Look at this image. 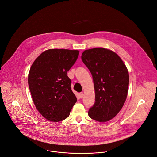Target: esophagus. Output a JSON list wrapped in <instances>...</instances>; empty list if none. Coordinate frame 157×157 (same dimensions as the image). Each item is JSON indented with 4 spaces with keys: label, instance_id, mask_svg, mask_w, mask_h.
Instances as JSON below:
<instances>
[{
    "label": "esophagus",
    "instance_id": "esophagus-1",
    "mask_svg": "<svg viewBox=\"0 0 157 157\" xmlns=\"http://www.w3.org/2000/svg\"><path fill=\"white\" fill-rule=\"evenodd\" d=\"M79 98L82 99V98H83V96H84V94H83V93H79Z\"/></svg>",
    "mask_w": 157,
    "mask_h": 157
}]
</instances>
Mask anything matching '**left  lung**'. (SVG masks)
Returning <instances> with one entry per match:
<instances>
[{"label":"left lung","mask_w":157,"mask_h":157,"mask_svg":"<svg viewBox=\"0 0 157 157\" xmlns=\"http://www.w3.org/2000/svg\"><path fill=\"white\" fill-rule=\"evenodd\" d=\"M81 59L92 74L94 86L96 102L88 115L99 122L109 121L119 113L126 101L128 70L116 53L104 48L86 50Z\"/></svg>","instance_id":"1"}]
</instances>
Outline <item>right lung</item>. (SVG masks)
Here are the masks:
<instances>
[{"instance_id":"add662e5","label":"right lung","mask_w":157,"mask_h":157,"mask_svg":"<svg viewBox=\"0 0 157 157\" xmlns=\"http://www.w3.org/2000/svg\"><path fill=\"white\" fill-rule=\"evenodd\" d=\"M79 53V50L49 49L41 53L30 67L28 82L32 100L40 114L48 121L64 120L77 101L67 72Z\"/></svg>"}]
</instances>
